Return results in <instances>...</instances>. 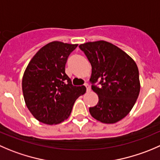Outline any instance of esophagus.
I'll return each instance as SVG.
<instances>
[{
    "label": "esophagus",
    "instance_id": "obj_1",
    "mask_svg": "<svg viewBox=\"0 0 160 160\" xmlns=\"http://www.w3.org/2000/svg\"><path fill=\"white\" fill-rule=\"evenodd\" d=\"M84 86L86 87V89H87V91H88H88H91V88H90V85L88 84V83H85Z\"/></svg>",
    "mask_w": 160,
    "mask_h": 160
}]
</instances>
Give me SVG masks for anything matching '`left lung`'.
I'll list each match as a JSON object with an SVG mask.
<instances>
[{
  "mask_svg": "<svg viewBox=\"0 0 160 160\" xmlns=\"http://www.w3.org/2000/svg\"><path fill=\"white\" fill-rule=\"evenodd\" d=\"M79 48L91 63L90 82L92 90L98 95V102L90 107V113L104 123L119 121L132 109L140 92L135 62L126 52L107 41L88 42Z\"/></svg>",
  "mask_w": 160,
  "mask_h": 160,
  "instance_id": "obj_1",
  "label": "left lung"
}]
</instances>
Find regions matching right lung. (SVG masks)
Instances as JSON below:
<instances>
[{
	"label": "right lung",
	"instance_id": "add662e5",
	"mask_svg": "<svg viewBox=\"0 0 160 160\" xmlns=\"http://www.w3.org/2000/svg\"><path fill=\"white\" fill-rule=\"evenodd\" d=\"M78 44L53 41L41 48L28 64L22 93L28 109L43 123L58 124L67 119L79 96L86 92L65 72L67 58Z\"/></svg>",
	"mask_w": 160,
	"mask_h": 160
}]
</instances>
